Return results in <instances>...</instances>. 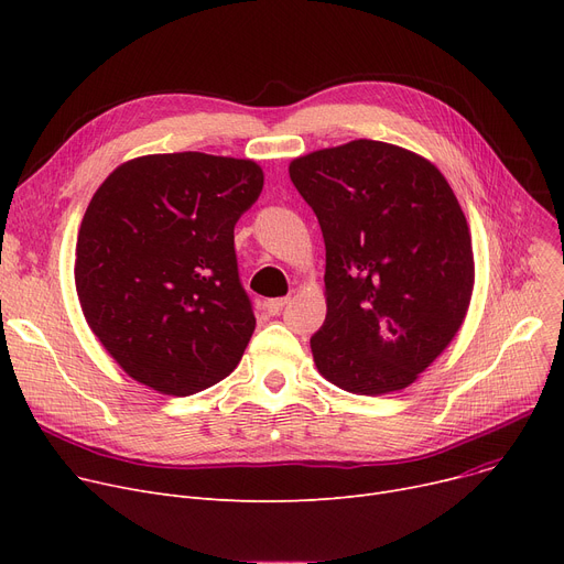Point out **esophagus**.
Instances as JSON below:
<instances>
[{
    "mask_svg": "<svg viewBox=\"0 0 564 564\" xmlns=\"http://www.w3.org/2000/svg\"><path fill=\"white\" fill-rule=\"evenodd\" d=\"M288 304V297H279V300H267L262 302V311L270 313V315H279L283 311V306Z\"/></svg>",
    "mask_w": 564,
    "mask_h": 564,
    "instance_id": "1",
    "label": "esophagus"
}]
</instances>
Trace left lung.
Segmentation results:
<instances>
[{
	"label": "left lung",
	"mask_w": 564,
	"mask_h": 564,
	"mask_svg": "<svg viewBox=\"0 0 564 564\" xmlns=\"http://www.w3.org/2000/svg\"><path fill=\"white\" fill-rule=\"evenodd\" d=\"M290 181L327 247L317 370L359 395L406 389L470 304L476 270L457 196L432 162L372 139L292 160Z\"/></svg>",
	"instance_id": "left-lung-1"
}]
</instances>
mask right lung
<instances>
[{
    "instance_id": "right-lung-1",
    "label": "right lung",
    "mask_w": 564,
    "mask_h": 564,
    "mask_svg": "<svg viewBox=\"0 0 564 564\" xmlns=\"http://www.w3.org/2000/svg\"><path fill=\"white\" fill-rule=\"evenodd\" d=\"M262 183L251 160L143 155L111 171L88 203L77 297L102 347L143 387L192 395L240 364L256 317L232 230Z\"/></svg>"
}]
</instances>
